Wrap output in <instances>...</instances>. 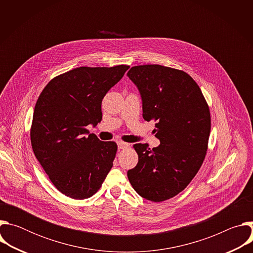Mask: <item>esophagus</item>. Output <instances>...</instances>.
Masks as SVG:
<instances>
[{"mask_svg": "<svg viewBox=\"0 0 253 253\" xmlns=\"http://www.w3.org/2000/svg\"><path fill=\"white\" fill-rule=\"evenodd\" d=\"M130 147V144L126 142H118V148L119 149H127Z\"/></svg>", "mask_w": 253, "mask_h": 253, "instance_id": "1", "label": "esophagus"}]
</instances>
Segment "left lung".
<instances>
[{"instance_id":"1","label":"left lung","mask_w":253,"mask_h":253,"mask_svg":"<svg viewBox=\"0 0 253 253\" xmlns=\"http://www.w3.org/2000/svg\"><path fill=\"white\" fill-rule=\"evenodd\" d=\"M138 87L143 118L155 121L160 145L134 144L137 165L127 172L134 190L153 202L183 191L199 171L208 149L209 106L186 72L161 65H140L127 73Z\"/></svg>"}]
</instances>
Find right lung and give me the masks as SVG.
Listing matches in <instances>:
<instances>
[{
	"label": "right lung",
	"mask_w": 253,
	"mask_h": 253,
	"mask_svg": "<svg viewBox=\"0 0 253 253\" xmlns=\"http://www.w3.org/2000/svg\"><path fill=\"white\" fill-rule=\"evenodd\" d=\"M130 66L79 67L53 78L35 106L30 130L36 158L54 186L73 199L94 195L113 166L118 149L89 134L102 120L104 96Z\"/></svg>",
	"instance_id": "1"
}]
</instances>
